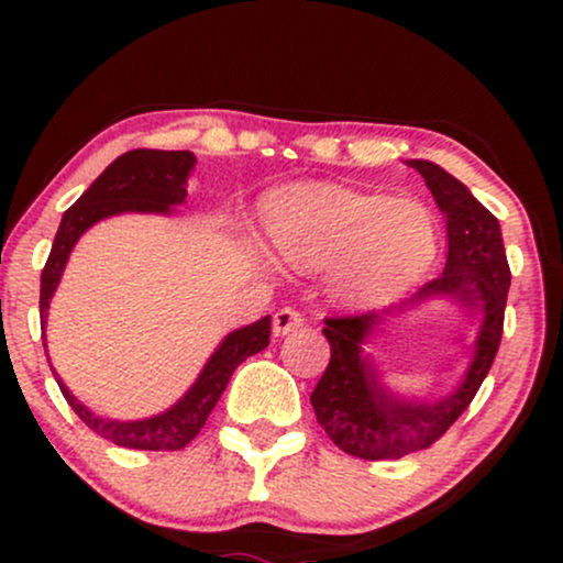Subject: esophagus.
Listing matches in <instances>:
<instances>
[{"instance_id":"34e87169","label":"esophagus","mask_w":563,"mask_h":563,"mask_svg":"<svg viewBox=\"0 0 563 563\" xmlns=\"http://www.w3.org/2000/svg\"><path fill=\"white\" fill-rule=\"evenodd\" d=\"M302 322H305L302 314H299L297 310H291V307H284V310H279V312L274 314V322H272L274 335L295 333L297 328H302Z\"/></svg>"}]
</instances>
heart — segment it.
<instances>
[{
	"label": "heart",
	"instance_id": "1",
	"mask_svg": "<svg viewBox=\"0 0 563 563\" xmlns=\"http://www.w3.org/2000/svg\"><path fill=\"white\" fill-rule=\"evenodd\" d=\"M266 228L289 266L328 268L335 302L361 310L402 297L438 251L426 207L325 181L284 189L268 207Z\"/></svg>",
	"mask_w": 563,
	"mask_h": 563
}]
</instances>
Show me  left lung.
<instances>
[{
	"mask_svg": "<svg viewBox=\"0 0 563 563\" xmlns=\"http://www.w3.org/2000/svg\"><path fill=\"white\" fill-rule=\"evenodd\" d=\"M407 166L420 172L445 218L449 256L443 274L428 282L397 312L325 320L322 333L330 343V364L310 395L314 415L330 441L351 456L368 461L402 459L428 449L459 420L497 356L510 289V266L495 214L468 191L466 184L433 161L412 158ZM433 298L456 301L467 317L481 314L473 361L465 379L449 396L438 400L399 396L386 387L363 345L389 317Z\"/></svg>",
	"mask_w": 563,
	"mask_h": 563,
	"instance_id": "1",
	"label": "left lung"
}]
</instances>
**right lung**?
<instances>
[{"instance_id": "obj_1", "label": "right lung", "mask_w": 563, "mask_h": 563, "mask_svg": "<svg viewBox=\"0 0 563 563\" xmlns=\"http://www.w3.org/2000/svg\"><path fill=\"white\" fill-rule=\"evenodd\" d=\"M195 153L191 151H128L114 158L102 174L91 181V187L68 207L60 218L58 233L53 238L51 256L45 261L41 276V325L48 322V307L56 295L60 276L71 256L74 245L99 220L114 214H174V207L187 199V181L195 172ZM272 335V318H261L251 325L238 328L222 338L212 356L207 358L197 379L168 410L141 420H114L95 415L87 405L79 402L56 374V382L64 391L71 410L95 430L97 435L137 451H179L195 438L210 418L212 407L225 391L230 376L245 358L264 351ZM45 345V343H43Z\"/></svg>"}]
</instances>
